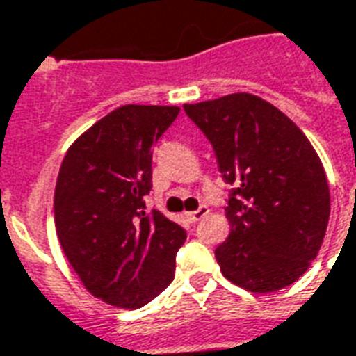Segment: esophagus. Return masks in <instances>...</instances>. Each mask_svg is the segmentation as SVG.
Returning <instances> with one entry per match:
<instances>
[{
  "mask_svg": "<svg viewBox=\"0 0 356 356\" xmlns=\"http://www.w3.org/2000/svg\"><path fill=\"white\" fill-rule=\"evenodd\" d=\"M209 213V207L207 205H200V209H196L194 213H186V218H188V222H197L202 220L203 216Z\"/></svg>",
  "mask_w": 356,
  "mask_h": 356,
  "instance_id": "esophagus-1",
  "label": "esophagus"
}]
</instances>
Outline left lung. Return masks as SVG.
<instances>
[{
	"mask_svg": "<svg viewBox=\"0 0 356 356\" xmlns=\"http://www.w3.org/2000/svg\"><path fill=\"white\" fill-rule=\"evenodd\" d=\"M183 108L233 186L226 207L232 232L214 250L222 275L252 293L291 286L316 259L330 214L329 183L312 143L256 95Z\"/></svg>",
	"mask_w": 356,
	"mask_h": 356,
	"instance_id": "8db88e82",
	"label": "left lung"
}]
</instances>
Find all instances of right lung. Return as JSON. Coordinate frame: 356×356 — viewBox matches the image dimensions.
Segmentation results:
<instances>
[{
	"label": "right lung",
	"mask_w": 356,
	"mask_h": 356,
	"mask_svg": "<svg viewBox=\"0 0 356 356\" xmlns=\"http://www.w3.org/2000/svg\"><path fill=\"white\" fill-rule=\"evenodd\" d=\"M177 106H121L67 151L54 214L65 256L88 291L118 308H142L175 276L186 232L153 209V147Z\"/></svg>",
	"instance_id": "right-lung-1"
}]
</instances>
